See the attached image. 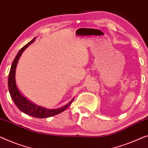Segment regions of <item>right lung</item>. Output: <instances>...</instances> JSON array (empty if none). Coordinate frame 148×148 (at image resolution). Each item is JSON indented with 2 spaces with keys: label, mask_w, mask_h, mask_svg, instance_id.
<instances>
[{
  "label": "right lung",
  "mask_w": 148,
  "mask_h": 148,
  "mask_svg": "<svg viewBox=\"0 0 148 148\" xmlns=\"http://www.w3.org/2000/svg\"><path fill=\"white\" fill-rule=\"evenodd\" d=\"M34 40L35 38H33L28 44H26L25 46H24L19 50V52H18L16 57H15L14 60H13L12 65H11L9 75H8V90H9L11 98L12 99L15 105L18 108L21 110V111L24 112L26 114H27V115L34 117V118H48V117L55 116L56 114H58L61 113V112H62L63 111H64L71 104L74 98L72 99L66 105L64 106L63 107L60 108L49 110L34 104V103H33L30 101L28 100V99H26L23 95H22L21 92H19V90L16 86V79H15V73H16V68L18 62L20 57H21L22 54H23V52L25 51V50L31 45Z\"/></svg>",
  "instance_id": "right-lung-1"
}]
</instances>
